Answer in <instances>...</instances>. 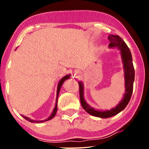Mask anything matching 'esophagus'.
I'll return each instance as SVG.
<instances>
[{"instance_id": "esophagus-1", "label": "esophagus", "mask_w": 149, "mask_h": 149, "mask_svg": "<svg viewBox=\"0 0 149 149\" xmlns=\"http://www.w3.org/2000/svg\"><path fill=\"white\" fill-rule=\"evenodd\" d=\"M75 75H75V74H73L72 76H73V77H75Z\"/></svg>"}]
</instances>
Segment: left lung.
Returning <instances> with one entry per match:
<instances>
[{
  "label": "left lung",
  "mask_w": 149,
  "mask_h": 149,
  "mask_svg": "<svg viewBox=\"0 0 149 149\" xmlns=\"http://www.w3.org/2000/svg\"><path fill=\"white\" fill-rule=\"evenodd\" d=\"M108 39L110 41L108 45L110 49H115L120 50L121 58H122L123 63V68L124 72V79H125V93L123 95V99L121 100L116 107L110 110H96L94 108L91 107L85 101L84 98V85L81 81H79V96L81 104L84 109L89 114L93 116L99 117L101 118H107L118 114V113L124 109L129 103L133 93V82L135 79V70L133 64V60L132 53L127 45L123 41V40L118 35H109Z\"/></svg>",
  "instance_id": "left-lung-1"
}]
</instances>
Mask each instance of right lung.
<instances>
[{"instance_id": "right-lung-1", "label": "right lung", "mask_w": 149, "mask_h": 149, "mask_svg": "<svg viewBox=\"0 0 149 149\" xmlns=\"http://www.w3.org/2000/svg\"><path fill=\"white\" fill-rule=\"evenodd\" d=\"M70 74H68L66 75H65V76L63 77L60 80V81L58 82V86H57V91H56V103H55V107L54 108V110L52 111L51 115L50 116L47 118V119L45 120H31L30 119V118H27L26 116H24L22 115V116L24 118H25L26 120L29 121V122H31V123H41V122H46V121H49L50 120H51L52 118H53L55 115L56 114V112H57V104H58V95H59V93H60V91L61 89V87H62V84H64V82L65 81V80L68 79H70Z\"/></svg>"}]
</instances>
